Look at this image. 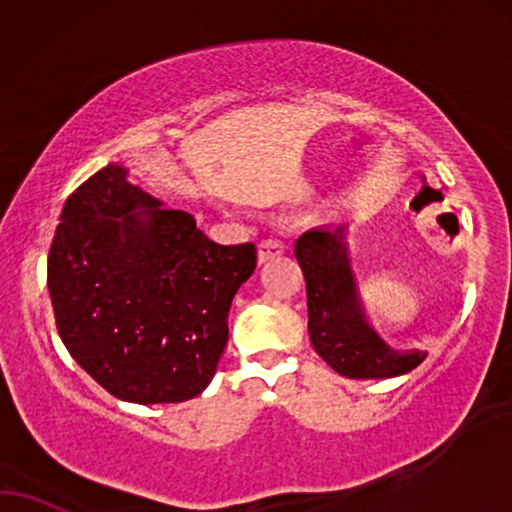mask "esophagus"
<instances>
[{
	"instance_id": "1",
	"label": "esophagus",
	"mask_w": 512,
	"mask_h": 512,
	"mask_svg": "<svg viewBox=\"0 0 512 512\" xmlns=\"http://www.w3.org/2000/svg\"><path fill=\"white\" fill-rule=\"evenodd\" d=\"M283 250H285V245H283L281 238H276V236L262 238V241H260V262L274 260V257L283 255Z\"/></svg>"
}]
</instances>
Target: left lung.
<instances>
[{"label": "left lung", "instance_id": "8db88e82", "mask_svg": "<svg viewBox=\"0 0 512 512\" xmlns=\"http://www.w3.org/2000/svg\"><path fill=\"white\" fill-rule=\"evenodd\" d=\"M304 271L309 337L332 370L351 379L398 377L417 367L426 351H393L365 323L346 257V227L311 229L297 238Z\"/></svg>", "mask_w": 512, "mask_h": 512}]
</instances>
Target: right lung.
I'll use <instances>...</instances> for the list:
<instances>
[{
    "label": "right lung",
    "mask_w": 512,
    "mask_h": 512,
    "mask_svg": "<svg viewBox=\"0 0 512 512\" xmlns=\"http://www.w3.org/2000/svg\"><path fill=\"white\" fill-rule=\"evenodd\" d=\"M255 267V243L210 241L107 166L67 199L46 278L70 356L114 398L152 405L210 384L231 299Z\"/></svg>",
    "instance_id": "obj_1"
}]
</instances>
